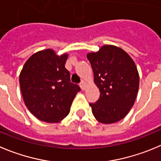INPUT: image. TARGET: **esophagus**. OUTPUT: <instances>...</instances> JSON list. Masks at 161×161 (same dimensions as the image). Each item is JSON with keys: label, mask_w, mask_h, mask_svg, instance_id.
Segmentation results:
<instances>
[{"label": "esophagus", "mask_w": 161, "mask_h": 161, "mask_svg": "<svg viewBox=\"0 0 161 161\" xmlns=\"http://www.w3.org/2000/svg\"><path fill=\"white\" fill-rule=\"evenodd\" d=\"M85 85H86V84H85V82L84 81V80H82L80 83V88H81L82 90H84L85 88Z\"/></svg>", "instance_id": "esophagus-1"}]
</instances>
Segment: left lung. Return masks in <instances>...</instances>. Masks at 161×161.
<instances>
[{"mask_svg":"<svg viewBox=\"0 0 161 161\" xmlns=\"http://www.w3.org/2000/svg\"><path fill=\"white\" fill-rule=\"evenodd\" d=\"M87 58L100 92L99 99L89 103L93 115L101 123L119 122L128 114L137 97L139 74L135 63L126 52L112 45L103 46Z\"/></svg>","mask_w":161,"mask_h":161,"instance_id":"1","label":"left lung"}]
</instances>
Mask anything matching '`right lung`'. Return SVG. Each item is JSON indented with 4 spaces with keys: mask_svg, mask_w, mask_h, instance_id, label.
<instances>
[{
    "mask_svg": "<svg viewBox=\"0 0 161 161\" xmlns=\"http://www.w3.org/2000/svg\"><path fill=\"white\" fill-rule=\"evenodd\" d=\"M67 53L58 56L51 49L34 53L19 74L24 103L30 112L46 122H58L69 114L72 102L80 91L70 82L65 64Z\"/></svg>",
    "mask_w": 161,
    "mask_h": 161,
    "instance_id": "obj_1",
    "label": "right lung"
}]
</instances>
